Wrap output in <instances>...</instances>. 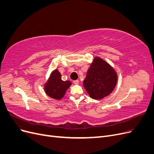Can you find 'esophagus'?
<instances>
[{
  "label": "esophagus",
  "instance_id": "34e87169",
  "mask_svg": "<svg viewBox=\"0 0 154 154\" xmlns=\"http://www.w3.org/2000/svg\"><path fill=\"white\" fill-rule=\"evenodd\" d=\"M73 83H74V84H78V83H79V81H78V80H74V81H73Z\"/></svg>",
  "mask_w": 154,
  "mask_h": 154
}]
</instances>
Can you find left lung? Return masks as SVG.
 <instances>
[{
  "mask_svg": "<svg viewBox=\"0 0 154 154\" xmlns=\"http://www.w3.org/2000/svg\"><path fill=\"white\" fill-rule=\"evenodd\" d=\"M117 80L115 70L105 60L96 57L88 70L83 86L92 99L100 100L112 92Z\"/></svg>",
  "mask_w": 154,
  "mask_h": 154,
  "instance_id": "obj_1",
  "label": "left lung"
}]
</instances>
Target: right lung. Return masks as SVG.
Wrapping results in <instances>:
<instances>
[{
    "label": "right lung",
    "instance_id": "1",
    "mask_svg": "<svg viewBox=\"0 0 154 154\" xmlns=\"http://www.w3.org/2000/svg\"><path fill=\"white\" fill-rule=\"evenodd\" d=\"M71 84L70 81H63L61 74L56 69L51 74L48 81L45 84L44 90L46 94L52 98L61 100Z\"/></svg>",
    "mask_w": 154,
    "mask_h": 154
}]
</instances>
